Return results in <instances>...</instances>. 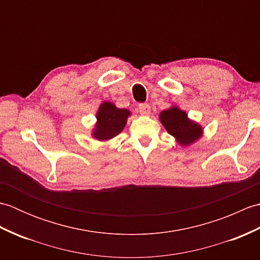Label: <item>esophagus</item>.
I'll return each mask as SVG.
<instances>
[{"label": "esophagus", "instance_id": "obj_1", "mask_svg": "<svg viewBox=\"0 0 260 260\" xmlns=\"http://www.w3.org/2000/svg\"><path fill=\"white\" fill-rule=\"evenodd\" d=\"M137 109H139V112L144 116L150 115V113H151V107H150V105H148V104H140L139 108H137Z\"/></svg>", "mask_w": 260, "mask_h": 260}]
</instances>
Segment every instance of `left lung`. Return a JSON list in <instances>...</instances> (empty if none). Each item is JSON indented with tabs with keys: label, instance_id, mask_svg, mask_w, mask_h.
Listing matches in <instances>:
<instances>
[{
	"label": "left lung",
	"instance_id": "1",
	"mask_svg": "<svg viewBox=\"0 0 260 260\" xmlns=\"http://www.w3.org/2000/svg\"><path fill=\"white\" fill-rule=\"evenodd\" d=\"M158 119L168 133L183 147L194 144L203 135V127L196 120L189 118L185 110L176 105L162 110L158 115Z\"/></svg>",
	"mask_w": 260,
	"mask_h": 260
}]
</instances>
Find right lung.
<instances>
[{"label": "right lung", "mask_w": 260, "mask_h": 260, "mask_svg": "<svg viewBox=\"0 0 260 260\" xmlns=\"http://www.w3.org/2000/svg\"><path fill=\"white\" fill-rule=\"evenodd\" d=\"M131 115L128 109L118 108L112 102H103L96 113L97 120L91 131L92 139L101 142L113 140L123 132Z\"/></svg>", "instance_id": "add662e5"}]
</instances>
